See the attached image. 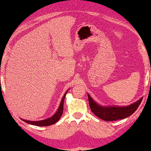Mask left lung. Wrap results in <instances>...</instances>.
<instances>
[{"label": "left lung", "mask_w": 151, "mask_h": 151, "mask_svg": "<svg viewBox=\"0 0 151 151\" xmlns=\"http://www.w3.org/2000/svg\"><path fill=\"white\" fill-rule=\"evenodd\" d=\"M88 94V103L92 112L99 118L104 121H115L124 119L131 115L141 104L142 98L133 104L125 106H102L99 104Z\"/></svg>", "instance_id": "8db88e82"}]
</instances>
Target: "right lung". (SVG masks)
<instances>
[{
	"label": "right lung",
	"instance_id": "obj_1",
	"mask_svg": "<svg viewBox=\"0 0 151 151\" xmlns=\"http://www.w3.org/2000/svg\"><path fill=\"white\" fill-rule=\"evenodd\" d=\"M68 91H69V89L65 92V94H64V96L63 97V98H62L61 102L60 103V105L58 108V110L56 111V112H55L51 117H49V118L42 119V120H40V121H30V120H26V119H22L24 122L30 124H32V125L38 126V127H47V126L54 124L55 123H56L59 120L60 118L62 116V115H63L64 101H65L66 94H67Z\"/></svg>",
	"mask_w": 151,
	"mask_h": 151
}]
</instances>
